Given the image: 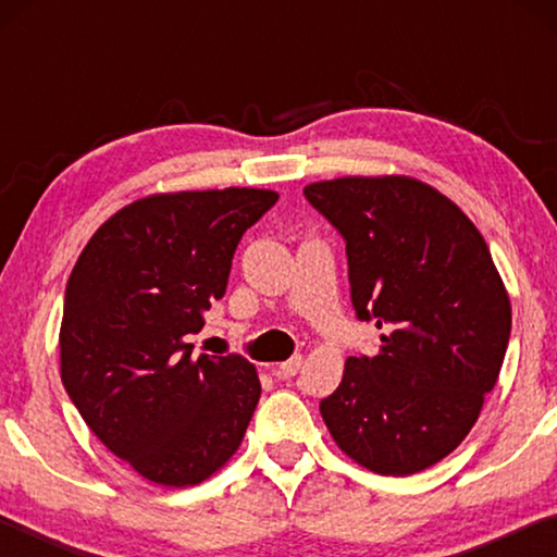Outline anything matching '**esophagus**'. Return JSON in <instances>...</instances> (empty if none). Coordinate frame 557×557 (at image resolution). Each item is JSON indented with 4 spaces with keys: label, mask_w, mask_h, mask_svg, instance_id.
Returning a JSON list of instances; mask_svg holds the SVG:
<instances>
[{
    "label": "esophagus",
    "mask_w": 557,
    "mask_h": 557,
    "mask_svg": "<svg viewBox=\"0 0 557 557\" xmlns=\"http://www.w3.org/2000/svg\"><path fill=\"white\" fill-rule=\"evenodd\" d=\"M299 369H301V356H292L289 361L275 366V369H272V373H275L277 379H292V375H297Z\"/></svg>",
    "instance_id": "1"
}]
</instances>
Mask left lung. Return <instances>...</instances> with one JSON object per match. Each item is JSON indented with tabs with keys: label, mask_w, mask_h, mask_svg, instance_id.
I'll use <instances>...</instances> for the list:
<instances>
[{
	"label": "left lung",
	"mask_w": 557,
	"mask_h": 557,
	"mask_svg": "<svg viewBox=\"0 0 557 557\" xmlns=\"http://www.w3.org/2000/svg\"><path fill=\"white\" fill-rule=\"evenodd\" d=\"M305 196L344 235L358 319L383 329L379 354L348 356L319 403L326 428L375 474L437 465L474 428L511 334V299L484 235L405 174L329 178Z\"/></svg>",
	"instance_id": "obj_1"
}]
</instances>
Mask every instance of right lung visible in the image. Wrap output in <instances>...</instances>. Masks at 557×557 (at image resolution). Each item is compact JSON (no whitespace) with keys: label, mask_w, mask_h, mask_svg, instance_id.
Here are the masks:
<instances>
[{"label":"right lung","mask_w":557,"mask_h":557,"mask_svg":"<svg viewBox=\"0 0 557 557\" xmlns=\"http://www.w3.org/2000/svg\"><path fill=\"white\" fill-rule=\"evenodd\" d=\"M277 191L152 194L92 233L65 287L61 381L112 455L159 486H194L238 451L260 400L240 356L191 358L233 252Z\"/></svg>","instance_id":"1"}]
</instances>
